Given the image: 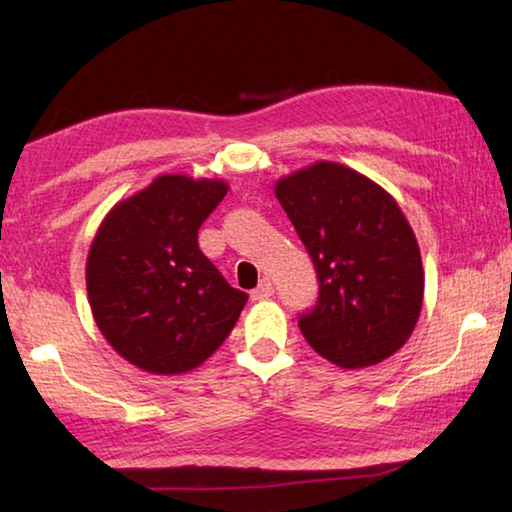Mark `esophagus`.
I'll return each instance as SVG.
<instances>
[{"label":"esophagus","instance_id":"obj_1","mask_svg":"<svg viewBox=\"0 0 512 512\" xmlns=\"http://www.w3.org/2000/svg\"><path fill=\"white\" fill-rule=\"evenodd\" d=\"M272 295H274V283L270 279H263L254 290H251V299H256V301L267 299Z\"/></svg>","mask_w":512,"mask_h":512}]
</instances>
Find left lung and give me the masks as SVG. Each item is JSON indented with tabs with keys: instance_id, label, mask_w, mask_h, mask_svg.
<instances>
[{
	"instance_id": "8db88e82",
	"label": "left lung",
	"mask_w": 512,
	"mask_h": 512,
	"mask_svg": "<svg viewBox=\"0 0 512 512\" xmlns=\"http://www.w3.org/2000/svg\"><path fill=\"white\" fill-rule=\"evenodd\" d=\"M274 195L317 267L320 297L299 329L345 370L383 363L420 320L424 267L388 190L351 167L317 161L281 177Z\"/></svg>"
}]
</instances>
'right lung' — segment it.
Masks as SVG:
<instances>
[{
    "instance_id": "right-lung-1",
    "label": "right lung",
    "mask_w": 512,
    "mask_h": 512,
    "mask_svg": "<svg viewBox=\"0 0 512 512\" xmlns=\"http://www.w3.org/2000/svg\"><path fill=\"white\" fill-rule=\"evenodd\" d=\"M226 190L222 179L161 174L117 201L92 238V317L108 345L142 372L195 370L220 349L247 304L197 242Z\"/></svg>"
}]
</instances>
